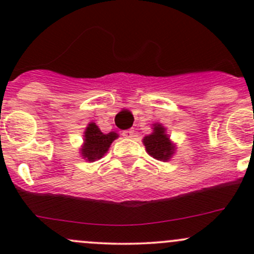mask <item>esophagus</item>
Segmentation results:
<instances>
[{"instance_id":"obj_1","label":"esophagus","mask_w":254,"mask_h":254,"mask_svg":"<svg viewBox=\"0 0 254 254\" xmlns=\"http://www.w3.org/2000/svg\"><path fill=\"white\" fill-rule=\"evenodd\" d=\"M122 135L124 137H127V139H131L134 136V130H125V131L122 132Z\"/></svg>"}]
</instances>
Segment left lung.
<instances>
[{
    "label": "left lung",
    "mask_w": 254,
    "mask_h": 254,
    "mask_svg": "<svg viewBox=\"0 0 254 254\" xmlns=\"http://www.w3.org/2000/svg\"><path fill=\"white\" fill-rule=\"evenodd\" d=\"M146 151L151 157L167 162L176 152V145L171 141L167 130L160 123L152 124V132L142 139Z\"/></svg>",
    "instance_id": "left-lung-1"
}]
</instances>
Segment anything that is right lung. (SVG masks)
<instances>
[{
    "label": "right lung",
    "instance_id": "obj_1",
    "mask_svg": "<svg viewBox=\"0 0 254 254\" xmlns=\"http://www.w3.org/2000/svg\"><path fill=\"white\" fill-rule=\"evenodd\" d=\"M83 134V143L79 148V153L82 158L88 162L101 160L108 152L112 142L119 137V135L114 131L103 134L93 122L87 125Z\"/></svg>",
    "mask_w": 254,
    "mask_h": 254
}]
</instances>
